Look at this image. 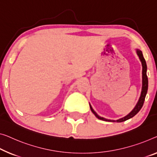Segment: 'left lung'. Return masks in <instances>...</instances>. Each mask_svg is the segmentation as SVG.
I'll return each mask as SVG.
<instances>
[{"label":"left lung","instance_id":"8db88e82","mask_svg":"<svg viewBox=\"0 0 157 157\" xmlns=\"http://www.w3.org/2000/svg\"><path fill=\"white\" fill-rule=\"evenodd\" d=\"M137 55L139 56L140 59V61L142 62V65H143V88H142V92H141L140 98L138 102H137V104L136 105V107L134 108L133 110H132L129 114H128L125 117L122 118V119H120L119 120L114 121V120H109V119H105V118H102V117H100V116H98L97 114V113H96L95 111L93 110L92 107H91V105H90V107L91 111H92V112L94 114H95V116L98 118V119H100V120H102V121H105L118 122V123L123 122V121H126L128 119H131V118H132V117H133L135 115L137 114V113L139 112V111L141 109V108L143 107V105L144 102V99H145V97H146V94H147V93L148 78H147V64H146L145 59H144V57H143V52H142L140 50H137Z\"/></svg>","mask_w":157,"mask_h":157}]
</instances>
